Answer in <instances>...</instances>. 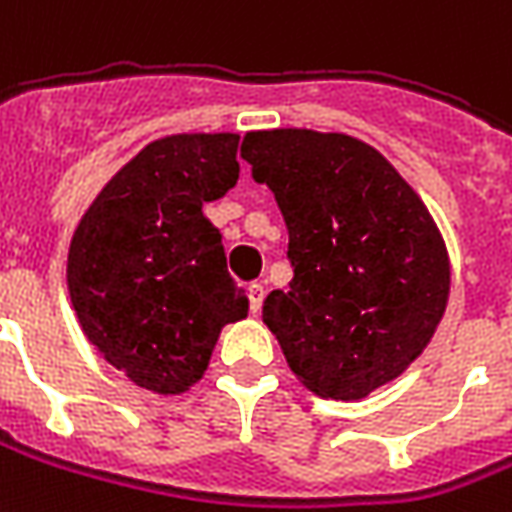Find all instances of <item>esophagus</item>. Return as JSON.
Masks as SVG:
<instances>
[{"mask_svg":"<svg viewBox=\"0 0 512 512\" xmlns=\"http://www.w3.org/2000/svg\"><path fill=\"white\" fill-rule=\"evenodd\" d=\"M263 299H266V288L255 282V285H249V310L252 313H260L263 310Z\"/></svg>","mask_w":512,"mask_h":512,"instance_id":"1","label":"esophagus"}]
</instances>
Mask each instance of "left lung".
I'll list each match as a JSON object with an SVG mask.
<instances>
[{
  "label": "left lung",
  "instance_id": "obj_1",
  "mask_svg": "<svg viewBox=\"0 0 512 512\" xmlns=\"http://www.w3.org/2000/svg\"><path fill=\"white\" fill-rule=\"evenodd\" d=\"M241 157L288 227L293 280L263 321L291 371L330 399H363L430 343L449 260L427 207L391 163L341 132H246Z\"/></svg>",
  "mask_w": 512,
  "mask_h": 512
}]
</instances>
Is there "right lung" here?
Masks as SVG:
<instances>
[{
  "mask_svg": "<svg viewBox=\"0 0 512 512\" xmlns=\"http://www.w3.org/2000/svg\"><path fill=\"white\" fill-rule=\"evenodd\" d=\"M238 141L199 132L149 144L102 188L71 238L69 293L82 332L146 391H188L221 327L246 316L221 232L202 213L235 188Z\"/></svg>",
  "mask_w": 512,
  "mask_h": 512,
  "instance_id": "add662e5",
  "label": "right lung"
}]
</instances>
